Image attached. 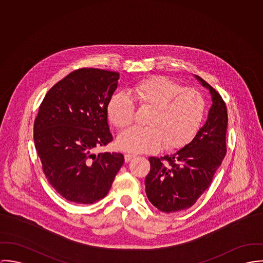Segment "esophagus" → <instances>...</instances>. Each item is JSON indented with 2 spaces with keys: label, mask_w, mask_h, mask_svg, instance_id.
Returning a JSON list of instances; mask_svg holds the SVG:
<instances>
[{
  "label": "esophagus",
  "mask_w": 263,
  "mask_h": 263,
  "mask_svg": "<svg viewBox=\"0 0 263 263\" xmlns=\"http://www.w3.org/2000/svg\"><path fill=\"white\" fill-rule=\"evenodd\" d=\"M124 157H125V162H127V163H128V162H130V161L135 157V156H134V155H132V154H125V155H124Z\"/></svg>",
  "instance_id": "esophagus-1"
}]
</instances>
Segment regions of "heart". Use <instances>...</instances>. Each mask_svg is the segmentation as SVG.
<instances>
[{
    "instance_id": "1",
    "label": "heart",
    "mask_w": 263,
    "mask_h": 263,
    "mask_svg": "<svg viewBox=\"0 0 263 263\" xmlns=\"http://www.w3.org/2000/svg\"><path fill=\"white\" fill-rule=\"evenodd\" d=\"M140 108L150 110L146 127L122 132L118 148L129 153L153 152L163 145L175 149L189 143L199 130L204 114V100L194 88H183L165 77H155L132 88ZM108 115L118 128L129 126L135 117V105L119 91L108 104Z\"/></svg>"
}]
</instances>
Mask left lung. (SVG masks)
Returning <instances> with one entry per match:
<instances>
[{
    "label": "left lung",
    "instance_id": "obj_1",
    "mask_svg": "<svg viewBox=\"0 0 263 263\" xmlns=\"http://www.w3.org/2000/svg\"><path fill=\"white\" fill-rule=\"evenodd\" d=\"M195 79L211 95L208 119L193 140L164 157H149L145 178L149 202L163 213L191 208L210 186L226 155L228 114L219 92L198 76Z\"/></svg>",
    "mask_w": 263,
    "mask_h": 263
}]
</instances>
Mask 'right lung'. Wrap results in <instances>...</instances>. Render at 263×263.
I'll return each mask as SVG.
<instances>
[{"label": "right lung", "mask_w": 263, "mask_h": 263, "mask_svg": "<svg viewBox=\"0 0 263 263\" xmlns=\"http://www.w3.org/2000/svg\"><path fill=\"white\" fill-rule=\"evenodd\" d=\"M120 73L72 71L49 89L34 122V143L48 182L65 200L92 204L107 196L124 163L121 153L96 154L113 136L108 104Z\"/></svg>", "instance_id": "add662e5"}]
</instances>
